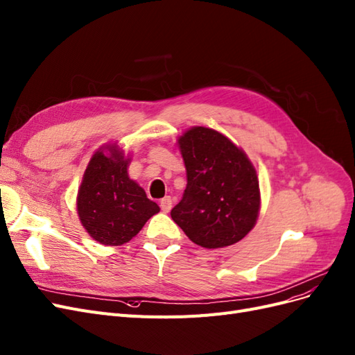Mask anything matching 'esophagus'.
Returning a JSON list of instances; mask_svg holds the SVG:
<instances>
[{"label": "esophagus", "mask_w": 355, "mask_h": 355, "mask_svg": "<svg viewBox=\"0 0 355 355\" xmlns=\"http://www.w3.org/2000/svg\"><path fill=\"white\" fill-rule=\"evenodd\" d=\"M159 205H161V209L164 212H169L171 207H173V199H171L169 196H165L164 199H161V202H159Z\"/></svg>", "instance_id": "1"}]
</instances>
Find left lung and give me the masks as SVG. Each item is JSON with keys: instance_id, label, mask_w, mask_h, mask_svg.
Listing matches in <instances>:
<instances>
[{"instance_id": "obj_1", "label": "left lung", "mask_w": 355, "mask_h": 355, "mask_svg": "<svg viewBox=\"0 0 355 355\" xmlns=\"http://www.w3.org/2000/svg\"><path fill=\"white\" fill-rule=\"evenodd\" d=\"M187 187L171 218L202 248H225L257 224L261 191L257 169L243 148L218 131L191 127L178 137Z\"/></svg>"}]
</instances>
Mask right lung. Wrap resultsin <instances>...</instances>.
Listing matches in <instances>:
<instances>
[{"label": "right lung", "mask_w": 355, "mask_h": 355, "mask_svg": "<svg viewBox=\"0 0 355 355\" xmlns=\"http://www.w3.org/2000/svg\"><path fill=\"white\" fill-rule=\"evenodd\" d=\"M130 153L116 143L101 146L91 156L78 189L79 221L96 242L121 246L140 233L148 218L161 211L130 178Z\"/></svg>", "instance_id": "add662e5"}]
</instances>
